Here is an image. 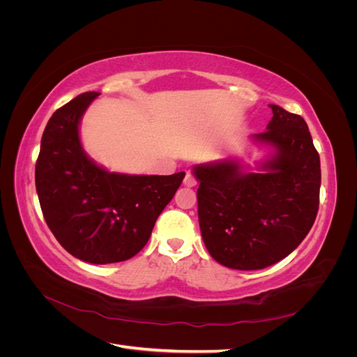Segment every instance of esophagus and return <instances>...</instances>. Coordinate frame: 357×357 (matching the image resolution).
I'll list each match as a JSON object with an SVG mask.
<instances>
[{"label":"esophagus","mask_w":357,"mask_h":357,"mask_svg":"<svg viewBox=\"0 0 357 357\" xmlns=\"http://www.w3.org/2000/svg\"><path fill=\"white\" fill-rule=\"evenodd\" d=\"M183 183H185V186H188V188H193V186H197V178L193 177L190 172H188L186 177H185V181H183Z\"/></svg>","instance_id":"obj_1"}]
</instances>
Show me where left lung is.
I'll return each mask as SVG.
<instances>
[{
    "instance_id": "left-lung-1",
    "label": "left lung",
    "mask_w": 357,
    "mask_h": 357,
    "mask_svg": "<svg viewBox=\"0 0 357 357\" xmlns=\"http://www.w3.org/2000/svg\"><path fill=\"white\" fill-rule=\"evenodd\" d=\"M266 131L257 143L274 149L245 172L236 160L198 165V218L202 240L214 261L241 271L262 269L289 256L316 220L320 158L304 119L271 104Z\"/></svg>"
}]
</instances>
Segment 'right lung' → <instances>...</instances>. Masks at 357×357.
Wrapping results in <instances>:
<instances>
[{
    "mask_svg": "<svg viewBox=\"0 0 357 357\" xmlns=\"http://www.w3.org/2000/svg\"><path fill=\"white\" fill-rule=\"evenodd\" d=\"M98 95L84 92L52 114L41 137L36 188L43 215L59 244L80 261L104 265L142 250L185 172L117 174L86 156L79 125Z\"/></svg>",
    "mask_w": 357,
    "mask_h": 357,
    "instance_id": "add662e5",
    "label": "right lung"
}]
</instances>
